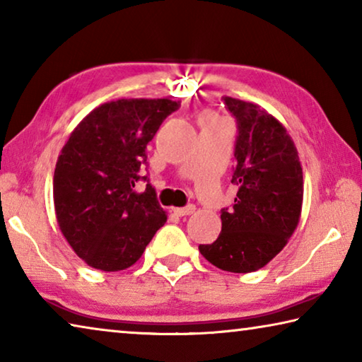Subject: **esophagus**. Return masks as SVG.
<instances>
[{
    "instance_id": "1",
    "label": "esophagus",
    "mask_w": 362,
    "mask_h": 362,
    "mask_svg": "<svg viewBox=\"0 0 362 362\" xmlns=\"http://www.w3.org/2000/svg\"><path fill=\"white\" fill-rule=\"evenodd\" d=\"M173 212L175 214V216H179V217L192 216V214L194 212V206L193 204H188L187 207H174Z\"/></svg>"
}]
</instances>
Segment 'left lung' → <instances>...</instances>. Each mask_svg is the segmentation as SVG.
I'll use <instances>...</instances> for the list:
<instances>
[{
	"mask_svg": "<svg viewBox=\"0 0 362 362\" xmlns=\"http://www.w3.org/2000/svg\"><path fill=\"white\" fill-rule=\"evenodd\" d=\"M238 122V187L233 209H222V231L212 244H199L207 262L223 272L250 273L273 260L296 231L303 203L298 151L286 127L267 110L225 95Z\"/></svg>",
	"mask_w": 362,
	"mask_h": 362,
	"instance_id": "8db88e82",
	"label": "left lung"
}]
</instances>
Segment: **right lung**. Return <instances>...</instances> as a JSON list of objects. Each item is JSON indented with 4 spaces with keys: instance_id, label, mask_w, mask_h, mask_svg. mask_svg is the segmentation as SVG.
I'll use <instances>...</instances> for the list:
<instances>
[{
    "instance_id": "add662e5",
    "label": "right lung",
    "mask_w": 362,
    "mask_h": 362,
    "mask_svg": "<svg viewBox=\"0 0 362 362\" xmlns=\"http://www.w3.org/2000/svg\"><path fill=\"white\" fill-rule=\"evenodd\" d=\"M179 107L169 99L102 103L64 145L54 170V207L65 240L89 267H132L166 223L155 188L146 183L136 192V185L146 180L140 175L146 145Z\"/></svg>"
}]
</instances>
